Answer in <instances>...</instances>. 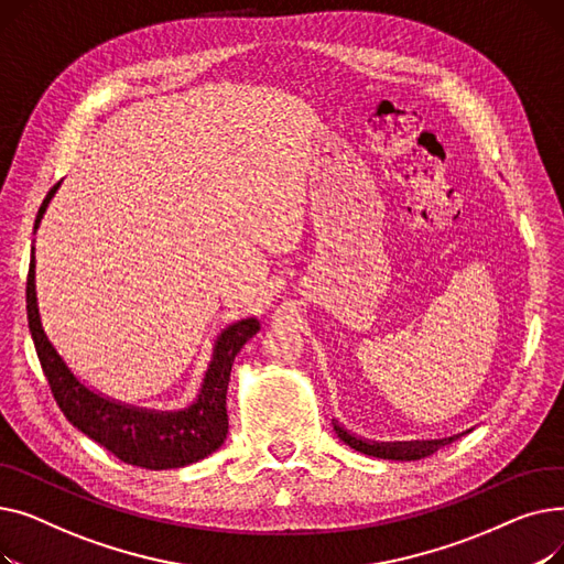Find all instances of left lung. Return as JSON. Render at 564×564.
Here are the masks:
<instances>
[{"mask_svg": "<svg viewBox=\"0 0 564 564\" xmlns=\"http://www.w3.org/2000/svg\"><path fill=\"white\" fill-rule=\"evenodd\" d=\"M334 430L338 434L340 441H345L349 448L359 451L364 455L370 457H379V459H395V462H413V459H423L427 455H434L438 448L448 446L455 438H459L462 434H453L446 438H432V441H370L364 436L351 434L349 430H345L338 421H334Z\"/></svg>", "mask_w": 564, "mask_h": 564, "instance_id": "8db88e82", "label": "left lung"}]
</instances>
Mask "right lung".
Here are the masks:
<instances>
[{"mask_svg":"<svg viewBox=\"0 0 564 564\" xmlns=\"http://www.w3.org/2000/svg\"><path fill=\"white\" fill-rule=\"evenodd\" d=\"M58 185H54L45 196L34 230L41 226V219ZM26 315L29 332H32L56 404L62 406L66 419L79 432L100 443L102 448L113 453L118 459L141 468L166 470L189 466L221 448L228 434L226 391L230 368L237 351L260 332L258 317L237 319L221 329V334L215 338L210 364H207L200 389L192 404L175 411H160L126 404L121 400L102 395L73 372V368L58 354L43 329L36 294L34 249L26 279Z\"/></svg>","mask_w":564,"mask_h":564,"instance_id":"add662e5","label":"right lung"}]
</instances>
